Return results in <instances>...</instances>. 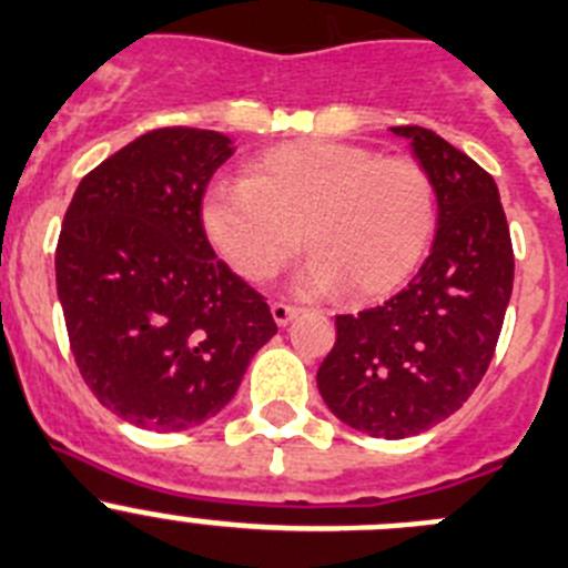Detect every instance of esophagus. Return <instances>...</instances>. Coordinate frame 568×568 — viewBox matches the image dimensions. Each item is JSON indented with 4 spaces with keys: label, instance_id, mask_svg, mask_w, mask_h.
Masks as SVG:
<instances>
[{
    "label": "esophagus",
    "instance_id": "esophagus-1",
    "mask_svg": "<svg viewBox=\"0 0 568 568\" xmlns=\"http://www.w3.org/2000/svg\"><path fill=\"white\" fill-rule=\"evenodd\" d=\"M296 314H300V308H296V305H291V302H274L272 305V316L280 327L288 325Z\"/></svg>",
    "mask_w": 568,
    "mask_h": 568
}]
</instances>
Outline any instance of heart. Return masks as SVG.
<instances>
[{"mask_svg":"<svg viewBox=\"0 0 568 568\" xmlns=\"http://www.w3.org/2000/svg\"><path fill=\"white\" fill-rule=\"evenodd\" d=\"M204 230L241 277L263 283L305 246L296 283L308 294L347 285L378 300L420 266L437 224L428 173L404 156L344 142H291L263 153L237 184L204 201Z\"/></svg>","mask_w":568,"mask_h":568,"instance_id":"b5f03b06","label":"heart"}]
</instances>
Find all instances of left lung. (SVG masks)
<instances>
[{
  "mask_svg": "<svg viewBox=\"0 0 568 568\" xmlns=\"http://www.w3.org/2000/svg\"><path fill=\"white\" fill-rule=\"evenodd\" d=\"M412 140L437 195L432 254L400 294L336 316L316 373L327 409L369 437L404 439L452 417L490 367L513 294L510 226L487 171L420 125Z\"/></svg>",
  "mask_w": 568,
  "mask_h": 568,
  "instance_id": "1",
  "label": "left lung"
}]
</instances>
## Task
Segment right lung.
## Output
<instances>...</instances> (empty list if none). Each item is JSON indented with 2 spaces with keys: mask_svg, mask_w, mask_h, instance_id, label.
I'll list each match as a JSON object with an SVG mask.
<instances>
[{
  "mask_svg": "<svg viewBox=\"0 0 568 568\" xmlns=\"http://www.w3.org/2000/svg\"><path fill=\"white\" fill-rule=\"evenodd\" d=\"M232 153L219 131H148L87 173L63 215L55 283L72 356L100 404L148 432L219 415L277 333L201 224Z\"/></svg>",
  "mask_w": 568,
  "mask_h": 568,
  "instance_id": "1",
  "label": "right lung"
}]
</instances>
